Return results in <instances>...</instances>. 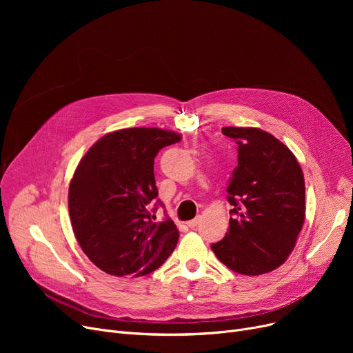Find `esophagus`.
<instances>
[{
	"mask_svg": "<svg viewBox=\"0 0 353 353\" xmlns=\"http://www.w3.org/2000/svg\"><path fill=\"white\" fill-rule=\"evenodd\" d=\"M199 220H200V216H197V217H196V219H193V220H189L186 225H188L190 229H194V228L197 226V223H199Z\"/></svg>",
	"mask_w": 353,
	"mask_h": 353,
	"instance_id": "1",
	"label": "esophagus"
}]
</instances>
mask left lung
<instances>
[{
  "mask_svg": "<svg viewBox=\"0 0 353 353\" xmlns=\"http://www.w3.org/2000/svg\"><path fill=\"white\" fill-rule=\"evenodd\" d=\"M237 143V167L228 184L229 232L212 250L240 274L272 272L286 262L305 221V179L294 154L254 127H223Z\"/></svg>",
  "mask_w": 353,
  "mask_h": 353,
  "instance_id": "left-lung-1",
  "label": "left lung"
}]
</instances>
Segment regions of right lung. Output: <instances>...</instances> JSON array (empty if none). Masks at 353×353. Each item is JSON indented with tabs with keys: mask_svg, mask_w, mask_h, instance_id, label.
Masks as SVG:
<instances>
[{
	"mask_svg": "<svg viewBox=\"0 0 353 353\" xmlns=\"http://www.w3.org/2000/svg\"><path fill=\"white\" fill-rule=\"evenodd\" d=\"M180 139L154 127L117 130L80 160L68 189L71 226L83 252L103 272L144 276L174 250L179 230L173 220L154 221L150 209L159 194L154 157Z\"/></svg>",
	"mask_w": 353,
	"mask_h": 353,
	"instance_id": "obj_1",
	"label": "right lung"
}]
</instances>
